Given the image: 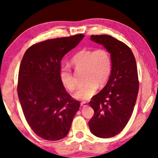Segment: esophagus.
<instances>
[{
  "mask_svg": "<svg viewBox=\"0 0 158 158\" xmlns=\"http://www.w3.org/2000/svg\"><path fill=\"white\" fill-rule=\"evenodd\" d=\"M81 106H84V107H85V106H89V105H88V103L85 102H81Z\"/></svg>",
  "mask_w": 158,
  "mask_h": 158,
  "instance_id": "1",
  "label": "esophagus"
}]
</instances>
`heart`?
Wrapping results in <instances>:
<instances>
[{"instance_id": "obj_1", "label": "heart", "mask_w": 158, "mask_h": 158, "mask_svg": "<svg viewBox=\"0 0 158 158\" xmlns=\"http://www.w3.org/2000/svg\"><path fill=\"white\" fill-rule=\"evenodd\" d=\"M71 63L77 70H84L85 84L77 89L74 98L79 100H89L94 95L99 85H105L110 77L112 69V60L110 53L105 49L95 51L83 49L72 58ZM60 81L67 89L73 91L77 84L71 70L64 67L60 70Z\"/></svg>"}]
</instances>
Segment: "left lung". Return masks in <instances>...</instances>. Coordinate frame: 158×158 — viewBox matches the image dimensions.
<instances>
[{
	"label": "left lung",
	"instance_id": "left-lung-1",
	"mask_svg": "<svg viewBox=\"0 0 158 158\" xmlns=\"http://www.w3.org/2000/svg\"><path fill=\"white\" fill-rule=\"evenodd\" d=\"M90 40L109 51L112 69L107 84L90 101L95 113L89 125L96 137L110 138L123 130L132 114L139 91L137 63L130 48L113 37L91 35Z\"/></svg>",
	"mask_w": 158,
	"mask_h": 158
}]
</instances>
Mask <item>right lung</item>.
<instances>
[{"mask_svg": "<svg viewBox=\"0 0 158 158\" xmlns=\"http://www.w3.org/2000/svg\"><path fill=\"white\" fill-rule=\"evenodd\" d=\"M84 35L51 39L26 50L19 71L17 93L29 126L40 137L57 141L68 135L79 101L60 81V61Z\"/></svg>", "mask_w": 158, "mask_h": 158, "instance_id": "right-lung-1", "label": "right lung"}]
</instances>
